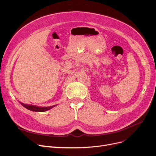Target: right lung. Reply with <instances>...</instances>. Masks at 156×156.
Listing matches in <instances>:
<instances>
[{
	"mask_svg": "<svg viewBox=\"0 0 156 156\" xmlns=\"http://www.w3.org/2000/svg\"><path fill=\"white\" fill-rule=\"evenodd\" d=\"M21 104L25 108H27L28 110H30L31 111H35V112H45L47 110L51 109L52 108H53L55 106H56V105H53V106H50V107H45V108H42V107H38V106H35V105H27L25 104H23L20 102Z\"/></svg>",
	"mask_w": 156,
	"mask_h": 156,
	"instance_id": "add662e5",
	"label": "right lung"
}]
</instances>
